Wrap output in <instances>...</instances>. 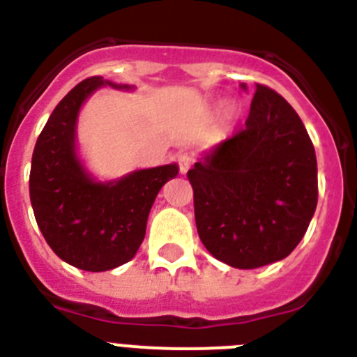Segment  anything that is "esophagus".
Masks as SVG:
<instances>
[{
    "label": "esophagus",
    "instance_id": "esophagus-1",
    "mask_svg": "<svg viewBox=\"0 0 357 357\" xmlns=\"http://www.w3.org/2000/svg\"><path fill=\"white\" fill-rule=\"evenodd\" d=\"M176 162H178V169H181V173H188L189 168L193 166L195 159L193 155H189V153H178V155H176Z\"/></svg>",
    "mask_w": 357,
    "mask_h": 357
}]
</instances>
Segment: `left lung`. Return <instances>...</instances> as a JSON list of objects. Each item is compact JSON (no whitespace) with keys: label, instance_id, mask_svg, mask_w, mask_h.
I'll use <instances>...</instances> for the list:
<instances>
[{"label":"left lung","instance_id":"obj_1","mask_svg":"<svg viewBox=\"0 0 357 357\" xmlns=\"http://www.w3.org/2000/svg\"><path fill=\"white\" fill-rule=\"evenodd\" d=\"M188 178L204 247L241 270L288 257L317 209L313 143L295 109L261 84L245 127L206 153Z\"/></svg>","mask_w":357,"mask_h":357}]
</instances>
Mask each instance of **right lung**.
Masks as SVG:
<instances>
[{"label":"right lung","instance_id":"1","mask_svg":"<svg viewBox=\"0 0 357 357\" xmlns=\"http://www.w3.org/2000/svg\"><path fill=\"white\" fill-rule=\"evenodd\" d=\"M116 85L85 78L55 107L37 139L30 169V200L37 225L62 261L85 272H107L139 250L157 193L178 175L176 164L137 169L119 181L96 182L77 155L80 107L98 87Z\"/></svg>","mask_w":357,"mask_h":357}]
</instances>
